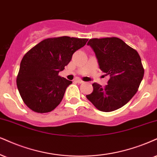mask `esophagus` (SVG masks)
<instances>
[{
	"mask_svg": "<svg viewBox=\"0 0 157 157\" xmlns=\"http://www.w3.org/2000/svg\"><path fill=\"white\" fill-rule=\"evenodd\" d=\"M75 82H76L78 84H82V83H84L82 80H81V79H75Z\"/></svg>",
	"mask_w": 157,
	"mask_h": 157,
	"instance_id": "esophagus-1",
	"label": "esophagus"
}]
</instances>
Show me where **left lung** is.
I'll return each mask as SVG.
<instances>
[{
	"label": "left lung",
	"instance_id": "obj_1",
	"mask_svg": "<svg viewBox=\"0 0 157 157\" xmlns=\"http://www.w3.org/2000/svg\"><path fill=\"white\" fill-rule=\"evenodd\" d=\"M95 53L99 67L110 75L105 87L94 83L86 98L100 111L111 112L121 108L138 91L144 69L138 52L119 38H92L87 43Z\"/></svg>",
	"mask_w": 157,
	"mask_h": 157
}]
</instances>
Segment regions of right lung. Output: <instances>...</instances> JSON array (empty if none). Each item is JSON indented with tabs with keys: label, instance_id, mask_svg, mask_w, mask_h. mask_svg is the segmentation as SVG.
Wrapping results in <instances>:
<instances>
[{
	"label": "right lung",
	"instance_id": "obj_1",
	"mask_svg": "<svg viewBox=\"0 0 157 157\" xmlns=\"http://www.w3.org/2000/svg\"><path fill=\"white\" fill-rule=\"evenodd\" d=\"M87 40L68 36L47 38L25 54L20 63L17 85L21 98L30 109L47 113L60 103L72 82L58 73Z\"/></svg>",
	"mask_w": 157,
	"mask_h": 157
}]
</instances>
